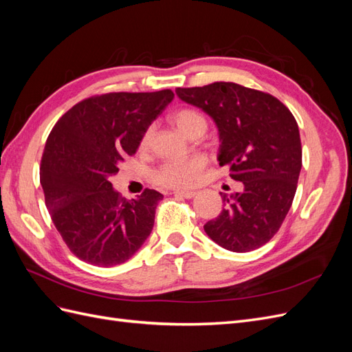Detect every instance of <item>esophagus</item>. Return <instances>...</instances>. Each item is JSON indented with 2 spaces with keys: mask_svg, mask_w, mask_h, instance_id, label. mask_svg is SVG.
<instances>
[{
  "mask_svg": "<svg viewBox=\"0 0 352 352\" xmlns=\"http://www.w3.org/2000/svg\"><path fill=\"white\" fill-rule=\"evenodd\" d=\"M173 194L176 197H182V198H186V199H190V198H194L197 195V192H194V190H175Z\"/></svg>",
  "mask_w": 352,
  "mask_h": 352,
  "instance_id": "esophagus-1",
  "label": "esophagus"
}]
</instances>
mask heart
Wrapping results in <instances>:
<instances>
[{"label":"heart","instance_id":"heart-1","mask_svg":"<svg viewBox=\"0 0 352 352\" xmlns=\"http://www.w3.org/2000/svg\"><path fill=\"white\" fill-rule=\"evenodd\" d=\"M172 122L188 138L199 136L207 129V119L195 109L177 110L172 116ZM151 129H148L142 138V145L150 142ZM207 167V157L202 154H190L175 160H167L154 173V182L164 188L182 189L195 186Z\"/></svg>","mask_w":352,"mask_h":352}]
</instances>
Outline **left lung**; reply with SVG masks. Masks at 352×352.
Listing matches in <instances>:
<instances>
[{
	"mask_svg": "<svg viewBox=\"0 0 352 352\" xmlns=\"http://www.w3.org/2000/svg\"><path fill=\"white\" fill-rule=\"evenodd\" d=\"M176 94L216 122L219 164L243 184L242 192L220 194L225 208L206 223V233L233 252L260 248L282 226L296 192L302 148L295 117L273 95L233 82Z\"/></svg>",
	"mask_w": 352,
	"mask_h": 352,
	"instance_id": "1",
	"label": "left lung"
}]
</instances>
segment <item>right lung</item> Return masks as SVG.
I'll use <instances>...</instances> for the list:
<instances>
[{"label": "right lung", "instance_id": "add662e5", "mask_svg": "<svg viewBox=\"0 0 352 352\" xmlns=\"http://www.w3.org/2000/svg\"><path fill=\"white\" fill-rule=\"evenodd\" d=\"M173 97L170 89L95 95L73 105L52 127L41 160V185L52 223L82 261L113 267L150 236L163 195L145 189L126 199L109 179L136 153Z\"/></svg>", "mask_w": 352, "mask_h": 352}]
</instances>
